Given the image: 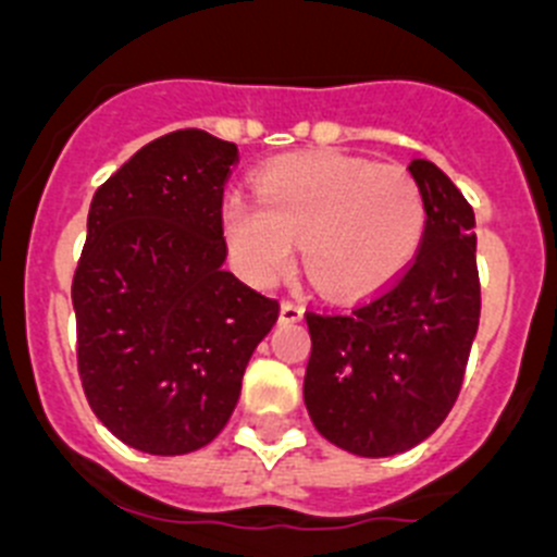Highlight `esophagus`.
I'll list each match as a JSON object with an SVG mask.
<instances>
[{
    "instance_id": "1",
    "label": "esophagus",
    "mask_w": 557,
    "mask_h": 557,
    "mask_svg": "<svg viewBox=\"0 0 557 557\" xmlns=\"http://www.w3.org/2000/svg\"><path fill=\"white\" fill-rule=\"evenodd\" d=\"M304 318V304L298 298H284L282 301V323H298Z\"/></svg>"
}]
</instances>
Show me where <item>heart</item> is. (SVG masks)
I'll return each mask as SVG.
<instances>
[{"mask_svg": "<svg viewBox=\"0 0 557 557\" xmlns=\"http://www.w3.org/2000/svg\"><path fill=\"white\" fill-rule=\"evenodd\" d=\"M259 200L234 191L223 234L243 273L275 282L301 239L309 278L332 295H368L410 264L424 239V189L407 166L343 152L273 161L256 181Z\"/></svg>", "mask_w": 557, "mask_h": 557, "instance_id": "heart-1", "label": "heart"}]
</instances>
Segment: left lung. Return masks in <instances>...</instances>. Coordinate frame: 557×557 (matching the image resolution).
<instances>
[{
    "instance_id": "obj_1",
    "label": "left lung",
    "mask_w": 557,
    "mask_h": 557,
    "mask_svg": "<svg viewBox=\"0 0 557 557\" xmlns=\"http://www.w3.org/2000/svg\"><path fill=\"white\" fill-rule=\"evenodd\" d=\"M426 228L391 284L348 309H307L304 401L339 449L387 457L430 437L460 396L480 326L474 209L446 172L412 159Z\"/></svg>"
}]
</instances>
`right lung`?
<instances>
[{
    "mask_svg": "<svg viewBox=\"0 0 557 557\" xmlns=\"http://www.w3.org/2000/svg\"><path fill=\"white\" fill-rule=\"evenodd\" d=\"M234 141L186 127L95 191L72 278L83 393L122 444L186 455L231 418L278 301L223 270Z\"/></svg>",
    "mask_w": 557,
    "mask_h": 557,
    "instance_id": "add662e5",
    "label": "right lung"
}]
</instances>
